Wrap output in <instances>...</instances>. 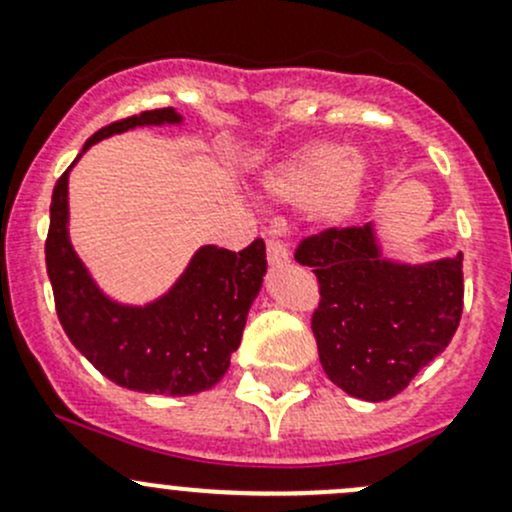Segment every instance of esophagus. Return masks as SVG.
Returning a JSON list of instances; mask_svg holds the SVG:
<instances>
[{
	"instance_id": "esophagus-1",
	"label": "esophagus",
	"mask_w": 512,
	"mask_h": 512,
	"mask_svg": "<svg viewBox=\"0 0 512 512\" xmlns=\"http://www.w3.org/2000/svg\"><path fill=\"white\" fill-rule=\"evenodd\" d=\"M267 260H270V265H285V262H289V250L285 242L270 237L267 240Z\"/></svg>"
}]
</instances>
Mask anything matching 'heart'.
Wrapping results in <instances>:
<instances>
[{
  "label": "heart",
  "mask_w": 512,
  "mask_h": 512,
  "mask_svg": "<svg viewBox=\"0 0 512 512\" xmlns=\"http://www.w3.org/2000/svg\"><path fill=\"white\" fill-rule=\"evenodd\" d=\"M369 180V163L342 143L302 146L265 178L267 193L287 205H309L322 227L352 223Z\"/></svg>",
  "instance_id": "b5f03b06"
}]
</instances>
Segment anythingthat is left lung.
Returning a JSON list of instances; mask_svg holds the SVG:
<instances>
[{
  "mask_svg": "<svg viewBox=\"0 0 512 512\" xmlns=\"http://www.w3.org/2000/svg\"><path fill=\"white\" fill-rule=\"evenodd\" d=\"M312 267V312L322 369L339 389L384 401L409 386L456 334L463 312V255L428 265H394L379 255L371 225L324 227L299 240Z\"/></svg>",
  "mask_w": 512,
  "mask_h": 512,
  "instance_id": "obj_1",
  "label": "left lung"
}]
</instances>
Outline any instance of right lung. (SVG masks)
<instances>
[{
	"mask_svg": "<svg viewBox=\"0 0 512 512\" xmlns=\"http://www.w3.org/2000/svg\"><path fill=\"white\" fill-rule=\"evenodd\" d=\"M178 121L173 108L136 113L96 131L84 151L128 128ZM66 185L69 168L56 180L51 195L46 272L56 314L71 344L123 389L188 396L218 384L230 366V354L240 347L247 309L260 292L267 270L265 242L257 237L240 252L200 247L163 299L148 307H121L98 292L71 250Z\"/></svg>",
	"mask_w": 512,
	"mask_h": 512,
	"instance_id": "obj_1",
	"label": "right lung"
}]
</instances>
